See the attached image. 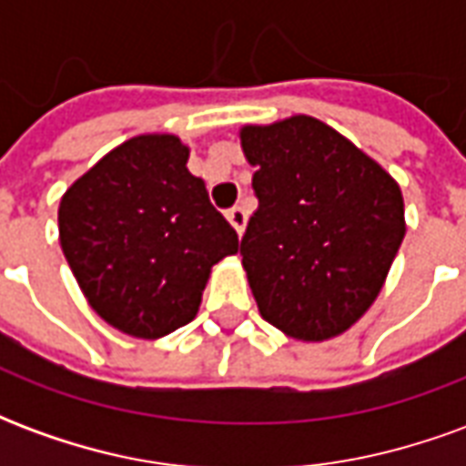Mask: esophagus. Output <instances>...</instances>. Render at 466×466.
<instances>
[{
	"label": "esophagus",
	"instance_id": "obj_1",
	"mask_svg": "<svg viewBox=\"0 0 466 466\" xmlns=\"http://www.w3.org/2000/svg\"><path fill=\"white\" fill-rule=\"evenodd\" d=\"M227 219H229V224L237 229V234L242 237L244 227H247V209H244V207H232V209L227 212Z\"/></svg>",
	"mask_w": 466,
	"mask_h": 466
}]
</instances>
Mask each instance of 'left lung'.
<instances>
[{
    "label": "left lung",
    "mask_w": 466,
    "mask_h": 466,
    "mask_svg": "<svg viewBox=\"0 0 466 466\" xmlns=\"http://www.w3.org/2000/svg\"><path fill=\"white\" fill-rule=\"evenodd\" d=\"M259 209L242 267L267 322L327 342L367 314L407 234L397 179L309 115L239 127Z\"/></svg>",
    "instance_id": "1"
}]
</instances>
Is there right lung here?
Here are the masks:
<instances>
[{
	"label": "right lung",
	"mask_w": 466,
	"mask_h": 466,
	"mask_svg": "<svg viewBox=\"0 0 466 466\" xmlns=\"http://www.w3.org/2000/svg\"><path fill=\"white\" fill-rule=\"evenodd\" d=\"M177 134H137L86 169L59 202V244L106 324L162 339L199 312L217 262L239 252Z\"/></svg>",
	"instance_id": "1"
}]
</instances>
